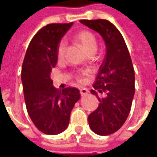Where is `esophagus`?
<instances>
[{
  "mask_svg": "<svg viewBox=\"0 0 157 157\" xmlns=\"http://www.w3.org/2000/svg\"><path fill=\"white\" fill-rule=\"evenodd\" d=\"M89 93V90H88L87 89H85V88H81L80 89V94L83 96V95H86V94Z\"/></svg>",
  "mask_w": 157,
  "mask_h": 157,
  "instance_id": "1",
  "label": "esophagus"
}]
</instances>
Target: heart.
<instances>
[{"label": "heart", "instance_id": "b5f03b06", "mask_svg": "<svg viewBox=\"0 0 157 157\" xmlns=\"http://www.w3.org/2000/svg\"><path fill=\"white\" fill-rule=\"evenodd\" d=\"M75 40H76L84 50V52L88 53V52L94 51L96 52L97 49V41L96 39L94 37V35L92 33H90V31H80L79 33L75 35ZM66 46L67 44L65 40L60 41V43L58 44L57 46V50H56V55H57V58L62 59L64 56L65 52H66ZM87 74V72H82L80 74V76L78 77V80L81 81V76L82 75H85Z\"/></svg>", "mask_w": 157, "mask_h": 157}]
</instances>
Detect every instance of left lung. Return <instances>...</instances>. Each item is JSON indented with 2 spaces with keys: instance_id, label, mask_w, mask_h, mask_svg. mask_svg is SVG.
Instances as JSON below:
<instances>
[{
  "instance_id": "left-lung-1",
  "label": "left lung",
  "mask_w": 157,
  "mask_h": 157,
  "mask_svg": "<svg viewBox=\"0 0 157 157\" xmlns=\"http://www.w3.org/2000/svg\"><path fill=\"white\" fill-rule=\"evenodd\" d=\"M97 32L105 41V55L93 85L105 97L100 98L97 109L89 115L91 130L99 135H109L119 129L128 116L134 95V70L123 37L107 20H80Z\"/></svg>"
}]
</instances>
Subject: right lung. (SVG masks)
Listing matches in <instances>:
<instances>
[{"mask_svg":"<svg viewBox=\"0 0 157 157\" xmlns=\"http://www.w3.org/2000/svg\"><path fill=\"white\" fill-rule=\"evenodd\" d=\"M73 23H50L38 31L24 56L21 78L29 115L35 127L50 135L61 134L69 123L70 114L79 99L76 88L56 90L51 72L57 63L56 50Z\"/></svg>","mask_w":157,"mask_h":157,"instance_id":"add662e5","label":"right lung"}]
</instances>
